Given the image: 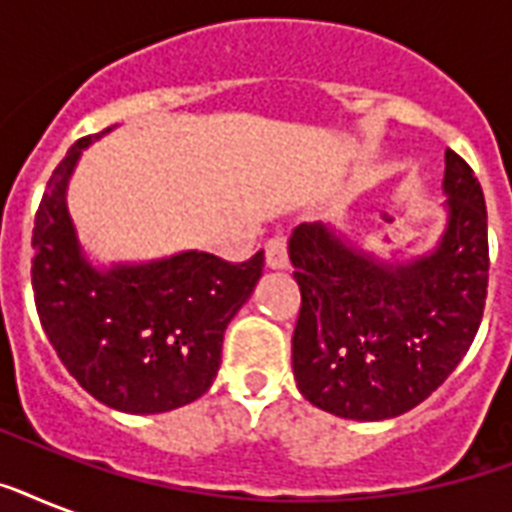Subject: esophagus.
<instances>
[{"label":"esophagus","mask_w":512,"mask_h":512,"mask_svg":"<svg viewBox=\"0 0 512 512\" xmlns=\"http://www.w3.org/2000/svg\"><path fill=\"white\" fill-rule=\"evenodd\" d=\"M265 265L273 268V271H281V268L289 265L287 241L281 239V236H273V239L265 241Z\"/></svg>","instance_id":"esophagus-1"}]
</instances>
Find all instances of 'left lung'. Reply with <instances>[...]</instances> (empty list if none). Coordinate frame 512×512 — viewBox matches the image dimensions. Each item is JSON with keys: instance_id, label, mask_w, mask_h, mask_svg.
Returning a JSON list of instances; mask_svg holds the SVG:
<instances>
[{"instance_id": "1", "label": "left lung", "mask_w": 512, "mask_h": 512, "mask_svg": "<svg viewBox=\"0 0 512 512\" xmlns=\"http://www.w3.org/2000/svg\"><path fill=\"white\" fill-rule=\"evenodd\" d=\"M446 225L433 249L396 265L324 223L297 225L300 287L292 372L313 406L390 420L425 401L476 337L489 287L486 201L468 162L446 151Z\"/></svg>"}]
</instances>
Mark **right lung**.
Returning a JSON list of instances; mask_svg holds the SVG:
<instances>
[{"label": "right lung", "mask_w": 512, "mask_h": 512, "mask_svg": "<svg viewBox=\"0 0 512 512\" xmlns=\"http://www.w3.org/2000/svg\"><path fill=\"white\" fill-rule=\"evenodd\" d=\"M106 132L76 140L44 188L31 239L36 313L63 366L100 404L170 412L215 382L225 329L255 292L265 257L233 265L185 249L148 263L92 265L66 193L82 151Z\"/></svg>", "instance_id": "right-lung-1"}]
</instances>
